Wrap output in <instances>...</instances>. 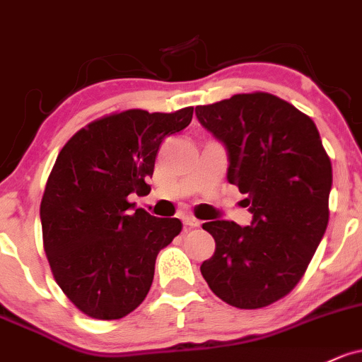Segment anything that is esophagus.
<instances>
[{
    "label": "esophagus",
    "mask_w": 362,
    "mask_h": 362,
    "mask_svg": "<svg viewBox=\"0 0 362 362\" xmlns=\"http://www.w3.org/2000/svg\"><path fill=\"white\" fill-rule=\"evenodd\" d=\"M181 219H182V223H185L186 226H189V228H198V226H200V221L195 219V217H193V216H188V214H186V216H182Z\"/></svg>",
    "instance_id": "1"
}]
</instances>
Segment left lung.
<instances>
[{
  "label": "left lung",
  "instance_id": "left-lung-1",
  "mask_svg": "<svg viewBox=\"0 0 362 362\" xmlns=\"http://www.w3.org/2000/svg\"><path fill=\"white\" fill-rule=\"evenodd\" d=\"M195 114L226 148L228 181L252 214L250 226L204 224L216 252L202 276L229 305L266 307L300 281L325 235L332 162L313 119L269 93L235 95Z\"/></svg>",
  "mask_w": 362,
  "mask_h": 362
}]
</instances>
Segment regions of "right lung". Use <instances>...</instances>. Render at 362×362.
<instances>
[{
    "label": "right lung",
    "instance_id": "right-lung-1",
    "mask_svg": "<svg viewBox=\"0 0 362 362\" xmlns=\"http://www.w3.org/2000/svg\"><path fill=\"white\" fill-rule=\"evenodd\" d=\"M192 117L193 107L112 114L58 153L41 200L42 242L58 286L86 316L120 320L145 300L158 252L182 224L150 216L127 197L148 192L158 146Z\"/></svg>",
    "mask_w": 362,
    "mask_h": 362
}]
</instances>
